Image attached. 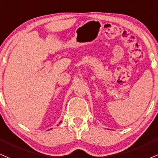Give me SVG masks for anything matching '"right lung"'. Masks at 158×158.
Wrapping results in <instances>:
<instances>
[{
  "instance_id": "right-lung-1",
  "label": "right lung",
  "mask_w": 158,
  "mask_h": 158,
  "mask_svg": "<svg viewBox=\"0 0 158 158\" xmlns=\"http://www.w3.org/2000/svg\"><path fill=\"white\" fill-rule=\"evenodd\" d=\"M60 122H61V121H60Z\"/></svg>"
}]
</instances>
